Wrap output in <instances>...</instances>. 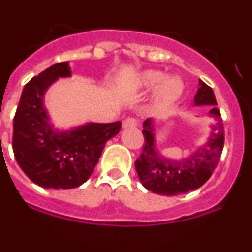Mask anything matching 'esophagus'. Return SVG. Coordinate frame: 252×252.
<instances>
[{"label": "esophagus", "instance_id": "esophagus-1", "mask_svg": "<svg viewBox=\"0 0 252 252\" xmlns=\"http://www.w3.org/2000/svg\"><path fill=\"white\" fill-rule=\"evenodd\" d=\"M122 126H123V129L135 128V126H138V122H136V119L134 118H126L124 119L123 123H122Z\"/></svg>", "mask_w": 252, "mask_h": 252}]
</instances>
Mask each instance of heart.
I'll return each mask as SVG.
<instances>
[{"mask_svg":"<svg viewBox=\"0 0 252 252\" xmlns=\"http://www.w3.org/2000/svg\"><path fill=\"white\" fill-rule=\"evenodd\" d=\"M136 86L143 91H153L154 99L160 107L175 103L183 92V84L178 77H167L158 70H145L136 79Z\"/></svg>","mask_w":252,"mask_h":252,"instance_id":"obj_1","label":"heart"}]
</instances>
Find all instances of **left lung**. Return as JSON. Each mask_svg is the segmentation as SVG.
Here are the masks:
<instances>
[{"instance_id": "left-lung-1", "label": "left lung", "mask_w": 252, "mask_h": 252, "mask_svg": "<svg viewBox=\"0 0 252 252\" xmlns=\"http://www.w3.org/2000/svg\"><path fill=\"white\" fill-rule=\"evenodd\" d=\"M193 106H212L208 112V135L202 145L181 158H168L158 150L156 119L148 118L143 123L145 146L135 161V168L141 185L160 196H177L194 191L209 180L220 158L224 146V126L217 108L214 92L199 80V87Z\"/></svg>"}]
</instances>
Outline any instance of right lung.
I'll use <instances>...</instances> for the list:
<instances>
[{
    "mask_svg": "<svg viewBox=\"0 0 252 252\" xmlns=\"http://www.w3.org/2000/svg\"><path fill=\"white\" fill-rule=\"evenodd\" d=\"M69 61L51 65L24 86L13 119L14 156L23 172L40 187L70 189L91 177L107 141L121 122L80 124L59 129L51 123L45 94L59 79L71 77Z\"/></svg>",
    "mask_w": 252,
    "mask_h": 252,
    "instance_id": "1",
    "label": "right lung"
}]
</instances>
